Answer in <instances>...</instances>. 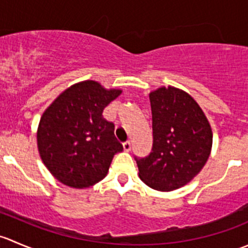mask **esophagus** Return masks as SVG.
<instances>
[{
	"mask_svg": "<svg viewBox=\"0 0 248 248\" xmlns=\"http://www.w3.org/2000/svg\"><path fill=\"white\" fill-rule=\"evenodd\" d=\"M122 146H124V151H131L132 149V144L129 141H124V144H122Z\"/></svg>",
	"mask_w": 248,
	"mask_h": 248,
	"instance_id": "obj_1",
	"label": "esophagus"
}]
</instances>
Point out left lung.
Listing matches in <instances>:
<instances>
[{"label":"left lung","instance_id":"obj_1","mask_svg":"<svg viewBox=\"0 0 248 248\" xmlns=\"http://www.w3.org/2000/svg\"><path fill=\"white\" fill-rule=\"evenodd\" d=\"M154 144L149 156L136 158L139 177L156 191L181 188L199 174L212 147V129L193 97L174 86L149 94Z\"/></svg>","mask_w":248,"mask_h":248}]
</instances>
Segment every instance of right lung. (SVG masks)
Instances as JSON below:
<instances>
[{
	"label": "right lung",
	"instance_id": "1",
	"mask_svg": "<svg viewBox=\"0 0 248 248\" xmlns=\"http://www.w3.org/2000/svg\"><path fill=\"white\" fill-rule=\"evenodd\" d=\"M121 93L85 80L64 90L43 112L37 129L39 156L61 184L87 188L107 176L112 157L124 147L102 112Z\"/></svg>",
	"mask_w": 248,
	"mask_h": 248
}]
</instances>
